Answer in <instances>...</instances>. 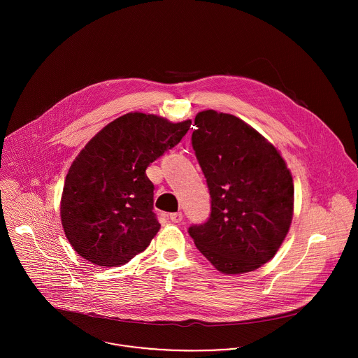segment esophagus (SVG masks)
I'll use <instances>...</instances> for the list:
<instances>
[{"instance_id":"34e87169","label":"esophagus","mask_w":358,"mask_h":358,"mask_svg":"<svg viewBox=\"0 0 358 358\" xmlns=\"http://www.w3.org/2000/svg\"><path fill=\"white\" fill-rule=\"evenodd\" d=\"M169 219H171L173 223H179V222H182L183 215H182L180 212H175V213H171V215H169Z\"/></svg>"}]
</instances>
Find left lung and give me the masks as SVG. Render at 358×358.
Returning <instances> with one entry per match:
<instances>
[{"mask_svg": "<svg viewBox=\"0 0 358 358\" xmlns=\"http://www.w3.org/2000/svg\"><path fill=\"white\" fill-rule=\"evenodd\" d=\"M193 149L210 194V216L189 233L223 274L254 271L277 254L294 216V179L285 159L233 114L196 115Z\"/></svg>", "mask_w": 358, "mask_h": 358, "instance_id": "1", "label": "left lung"}]
</instances>
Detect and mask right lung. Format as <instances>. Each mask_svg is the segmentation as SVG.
Returning a JSON list of instances; mask_svg holds the SVG:
<instances>
[{
	"label": "right lung",
	"instance_id": "add662e5",
	"mask_svg": "<svg viewBox=\"0 0 358 358\" xmlns=\"http://www.w3.org/2000/svg\"><path fill=\"white\" fill-rule=\"evenodd\" d=\"M192 120L172 122L127 113L101 129L73 161L60 219L74 251L95 266L117 267L143 252L159 230L146 168L186 135Z\"/></svg>",
	"mask_w": 358,
	"mask_h": 358
}]
</instances>
